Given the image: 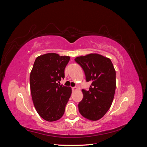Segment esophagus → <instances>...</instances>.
Returning <instances> with one entry per match:
<instances>
[{"label":"esophagus","instance_id":"obj_1","mask_svg":"<svg viewBox=\"0 0 147 147\" xmlns=\"http://www.w3.org/2000/svg\"><path fill=\"white\" fill-rule=\"evenodd\" d=\"M72 90L74 91H77L78 90V88H77V87H73L72 88Z\"/></svg>","mask_w":147,"mask_h":147}]
</instances>
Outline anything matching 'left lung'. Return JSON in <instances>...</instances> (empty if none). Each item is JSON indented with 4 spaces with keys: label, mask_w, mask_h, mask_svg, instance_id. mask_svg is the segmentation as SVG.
Instances as JSON below:
<instances>
[{
    "label": "left lung",
    "mask_w": 147,
    "mask_h": 147,
    "mask_svg": "<svg viewBox=\"0 0 147 147\" xmlns=\"http://www.w3.org/2000/svg\"><path fill=\"white\" fill-rule=\"evenodd\" d=\"M87 82H91L90 90H82L83 98L78 104L79 112L91 121L103 117L112 105L116 89V72L109 57L97 53L77 57Z\"/></svg>",
    "instance_id": "obj_1"
}]
</instances>
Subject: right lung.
I'll return each mask as SVG.
<instances>
[{
    "mask_svg": "<svg viewBox=\"0 0 147 147\" xmlns=\"http://www.w3.org/2000/svg\"><path fill=\"white\" fill-rule=\"evenodd\" d=\"M70 57L49 53L38 56L30 74V88L38 114L49 122L59 119L72 94V88L58 84L64 78Z\"/></svg>",
    "mask_w": 147,
    "mask_h": 147,
    "instance_id": "right-lung-1",
    "label": "right lung"
}]
</instances>
